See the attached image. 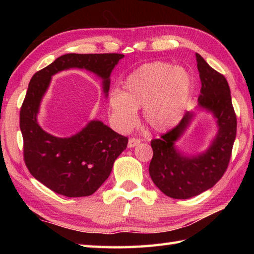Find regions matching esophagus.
I'll return each instance as SVG.
<instances>
[{
  "mask_svg": "<svg viewBox=\"0 0 254 254\" xmlns=\"http://www.w3.org/2000/svg\"><path fill=\"white\" fill-rule=\"evenodd\" d=\"M139 143H141V139L135 138V137H131L130 139H128L127 147H128V148H132V147H134V146H136V145H138Z\"/></svg>",
  "mask_w": 254,
  "mask_h": 254,
  "instance_id": "obj_1",
  "label": "esophagus"
}]
</instances>
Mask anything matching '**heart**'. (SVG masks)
Instances as JSON below:
<instances>
[{"mask_svg": "<svg viewBox=\"0 0 254 254\" xmlns=\"http://www.w3.org/2000/svg\"><path fill=\"white\" fill-rule=\"evenodd\" d=\"M192 79L185 68L168 62L144 64L128 75L123 91L115 89L108 98V117L117 131L126 133L135 126L136 110L155 131L163 132L181 120L190 99Z\"/></svg>", "mask_w": 254, "mask_h": 254, "instance_id": "heart-1", "label": "heart"}]
</instances>
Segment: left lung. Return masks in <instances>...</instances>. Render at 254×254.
Listing matches in <instances>:
<instances>
[{"label":"left lung","mask_w":254,"mask_h":254,"mask_svg":"<svg viewBox=\"0 0 254 254\" xmlns=\"http://www.w3.org/2000/svg\"><path fill=\"white\" fill-rule=\"evenodd\" d=\"M195 57L202 84L196 108L212 113L218 128L216 135L204 152L196 155L182 153L176 142L195 117V112L187 111L176 127L150 142L154 155L149 176L161 192L178 199L196 196L220 180L228 167L237 132L227 79L210 67L198 53Z\"/></svg>","instance_id":"8db88e82"}]
</instances>
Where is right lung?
<instances>
[{
  "label": "right lung",
  "instance_id": "right-lung-1",
  "mask_svg": "<svg viewBox=\"0 0 254 254\" xmlns=\"http://www.w3.org/2000/svg\"><path fill=\"white\" fill-rule=\"evenodd\" d=\"M122 58L119 53H68L31 77L19 117L24 159L30 174L53 192L67 197L95 193L110 176L118 156L127 148V137L99 120L89 121L69 137H58L42 130L38 113L51 77L64 69L85 68L101 78L102 91L108 97L111 72Z\"/></svg>",
  "mask_w": 254,
  "mask_h": 254
}]
</instances>
